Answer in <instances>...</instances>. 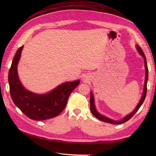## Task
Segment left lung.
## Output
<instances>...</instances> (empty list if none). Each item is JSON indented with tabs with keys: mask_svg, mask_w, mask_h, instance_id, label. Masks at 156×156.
<instances>
[{
	"mask_svg": "<svg viewBox=\"0 0 156 156\" xmlns=\"http://www.w3.org/2000/svg\"><path fill=\"white\" fill-rule=\"evenodd\" d=\"M136 49L138 52H139L143 58L144 59V64H145V83H144V92H143V94L142 95L141 99L139 101L138 104H137L136 108L131 113H129L128 115H126V116H125L123 118L121 119V120H114L112 119L106 117L102 114H100L99 112H98L96 109L95 105V101H94V94L92 92H90V111L92 113L93 115L96 117L97 119H99V120L105 122H108V123H111V124H114V125H119L121 123H123V122H125L126 121H128L130 118H132L133 117V116L134 114L136 112V111L138 110V109L140 108V106L142 105V104H143L145 97H146V94H147V80H148V73H149V70H148V67H147V61H146V58L145 56L144 55V53L143 52L142 48H140V47L138 45L136 44Z\"/></svg>",
	"mask_w": 156,
	"mask_h": 156,
	"instance_id": "left-lung-1",
	"label": "left lung"
}]
</instances>
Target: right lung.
<instances>
[{
	"mask_svg": "<svg viewBox=\"0 0 156 156\" xmlns=\"http://www.w3.org/2000/svg\"><path fill=\"white\" fill-rule=\"evenodd\" d=\"M24 45L18 48L9 71L11 96L14 104L28 118L42 121L54 118L64 110L71 92L80 83V80L65 82L45 94H38L24 88L18 74V64Z\"/></svg>",
	"mask_w": 156,
	"mask_h": 156,
	"instance_id": "1",
	"label": "right lung"
}]
</instances>
